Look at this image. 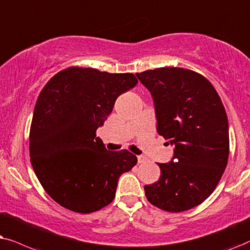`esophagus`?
I'll return each instance as SVG.
<instances>
[{
  "label": "esophagus",
  "instance_id": "esophagus-1",
  "mask_svg": "<svg viewBox=\"0 0 250 250\" xmlns=\"http://www.w3.org/2000/svg\"><path fill=\"white\" fill-rule=\"evenodd\" d=\"M146 160H147V158H145V156H143V155H138L137 156L138 164H144V162H146Z\"/></svg>",
  "mask_w": 250,
  "mask_h": 250
}]
</instances>
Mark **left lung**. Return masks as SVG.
I'll use <instances>...</instances> for the list:
<instances>
[{
	"mask_svg": "<svg viewBox=\"0 0 250 250\" xmlns=\"http://www.w3.org/2000/svg\"><path fill=\"white\" fill-rule=\"evenodd\" d=\"M154 99L156 130L175 145L174 158L159 164V181L145 185L153 206L169 212L197 207L214 192L228 165L229 122L214 85L183 67L136 73Z\"/></svg>",
	"mask_w": 250,
	"mask_h": 250,
	"instance_id": "obj_1",
	"label": "left lung"
}]
</instances>
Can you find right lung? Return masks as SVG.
I'll use <instances>...</instances> for the list:
<instances>
[{
  "instance_id": "obj_1",
  "label": "right lung",
  "mask_w": 250,
  "mask_h": 250,
  "mask_svg": "<svg viewBox=\"0 0 250 250\" xmlns=\"http://www.w3.org/2000/svg\"><path fill=\"white\" fill-rule=\"evenodd\" d=\"M131 73L72 66L49 80L36 101L29 156L45 192L68 210L90 214L115 198L119 177L137 164L97 137L116 98L137 84Z\"/></svg>"
}]
</instances>
